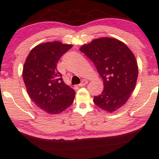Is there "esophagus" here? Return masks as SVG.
<instances>
[{"mask_svg": "<svg viewBox=\"0 0 159 159\" xmlns=\"http://www.w3.org/2000/svg\"><path fill=\"white\" fill-rule=\"evenodd\" d=\"M87 83H88V81H87V80H85V79H83L82 81H81V83H80L79 85V87H83V86H85L86 84H87Z\"/></svg>", "mask_w": 159, "mask_h": 159, "instance_id": "34e87169", "label": "esophagus"}]
</instances>
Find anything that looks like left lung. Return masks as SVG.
Returning <instances> with one entry per match:
<instances>
[{"instance_id":"8db88e82","label":"left lung","mask_w":159,"mask_h":159,"mask_svg":"<svg viewBox=\"0 0 159 159\" xmlns=\"http://www.w3.org/2000/svg\"><path fill=\"white\" fill-rule=\"evenodd\" d=\"M80 50L94 63L103 79L104 89L94 96L93 102L109 113L119 109L136 85L138 66L134 54L124 43L111 38L94 39Z\"/></svg>"}]
</instances>
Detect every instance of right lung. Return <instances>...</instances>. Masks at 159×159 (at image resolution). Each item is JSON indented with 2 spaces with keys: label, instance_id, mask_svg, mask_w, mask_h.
Instances as JSON below:
<instances>
[{
  "label": "right lung",
  "instance_id": "add662e5",
  "mask_svg": "<svg viewBox=\"0 0 159 159\" xmlns=\"http://www.w3.org/2000/svg\"><path fill=\"white\" fill-rule=\"evenodd\" d=\"M72 47L60 42H46L33 48L23 67L22 77L30 98L49 114H59L72 104L75 92L64 83L57 63Z\"/></svg>",
  "mask_w": 159,
  "mask_h": 159
}]
</instances>
